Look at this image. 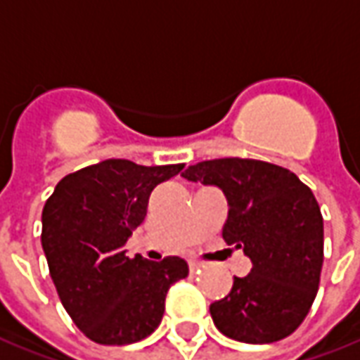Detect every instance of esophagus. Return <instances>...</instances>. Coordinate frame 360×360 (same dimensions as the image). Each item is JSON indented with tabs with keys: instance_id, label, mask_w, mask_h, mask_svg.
Instances as JSON below:
<instances>
[{
	"instance_id": "esophagus-1",
	"label": "esophagus",
	"mask_w": 360,
	"mask_h": 360,
	"mask_svg": "<svg viewBox=\"0 0 360 360\" xmlns=\"http://www.w3.org/2000/svg\"><path fill=\"white\" fill-rule=\"evenodd\" d=\"M188 268H191V271H200L202 262H198V260H188Z\"/></svg>"
}]
</instances>
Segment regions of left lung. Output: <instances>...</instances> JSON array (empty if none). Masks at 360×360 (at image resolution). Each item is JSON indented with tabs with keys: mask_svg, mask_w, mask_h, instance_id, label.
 I'll return each instance as SVG.
<instances>
[{
	"mask_svg": "<svg viewBox=\"0 0 360 360\" xmlns=\"http://www.w3.org/2000/svg\"><path fill=\"white\" fill-rule=\"evenodd\" d=\"M183 177L224 191L227 245L250 258L227 297L210 304L219 332L243 343H274L293 333L316 297L324 262V219L293 172L243 158L188 165Z\"/></svg>",
	"mask_w": 360,
	"mask_h": 360,
	"instance_id": "left-lung-1",
	"label": "left lung"
}]
</instances>
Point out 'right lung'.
I'll return each mask as SVG.
<instances>
[{
	"instance_id": "1",
	"label": "right lung",
	"mask_w": 360,
	"mask_h": 360,
	"mask_svg": "<svg viewBox=\"0 0 360 360\" xmlns=\"http://www.w3.org/2000/svg\"><path fill=\"white\" fill-rule=\"evenodd\" d=\"M185 164L139 165L103 160L69 173L42 210V249L67 314L100 345L148 338L165 310L167 289L187 278L179 257L129 258L125 243L146 216L150 193Z\"/></svg>"
}]
</instances>
